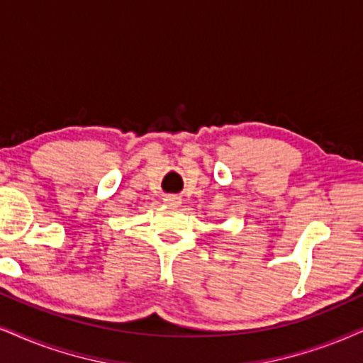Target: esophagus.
Returning <instances> with one entry per match:
<instances>
[{"label":"esophagus","mask_w":363,"mask_h":363,"mask_svg":"<svg viewBox=\"0 0 363 363\" xmlns=\"http://www.w3.org/2000/svg\"><path fill=\"white\" fill-rule=\"evenodd\" d=\"M164 203L169 204V206H179V204H181V199H179L177 196H166V197H164Z\"/></svg>","instance_id":"34e87169"}]
</instances>
